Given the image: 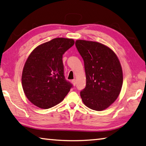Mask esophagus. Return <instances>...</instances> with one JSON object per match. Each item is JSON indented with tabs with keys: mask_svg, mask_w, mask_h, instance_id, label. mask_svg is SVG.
<instances>
[{
	"mask_svg": "<svg viewBox=\"0 0 146 146\" xmlns=\"http://www.w3.org/2000/svg\"><path fill=\"white\" fill-rule=\"evenodd\" d=\"M72 84L74 85V86H76V79H73V80L72 81Z\"/></svg>",
	"mask_w": 146,
	"mask_h": 146,
	"instance_id": "34e87169",
	"label": "esophagus"
}]
</instances>
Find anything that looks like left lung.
<instances>
[{
    "mask_svg": "<svg viewBox=\"0 0 146 146\" xmlns=\"http://www.w3.org/2000/svg\"><path fill=\"white\" fill-rule=\"evenodd\" d=\"M76 46L84 63L86 85L80 93L88 108L102 111L113 104L121 90L122 67L116 53L103 44L77 40Z\"/></svg>",
    "mask_w": 146,
    "mask_h": 146,
    "instance_id": "obj_1",
    "label": "left lung"
}]
</instances>
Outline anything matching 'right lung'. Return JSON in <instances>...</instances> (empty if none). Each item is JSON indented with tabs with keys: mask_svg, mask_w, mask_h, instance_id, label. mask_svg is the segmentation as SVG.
Returning <instances> with one entry per match:
<instances>
[{
	"mask_svg": "<svg viewBox=\"0 0 146 146\" xmlns=\"http://www.w3.org/2000/svg\"><path fill=\"white\" fill-rule=\"evenodd\" d=\"M74 44L72 39L58 37L39 45L24 65L21 84L34 106L49 109L64 100L72 87L65 79L62 56Z\"/></svg>",
	"mask_w": 146,
	"mask_h": 146,
	"instance_id": "right-lung-1",
	"label": "right lung"
}]
</instances>
